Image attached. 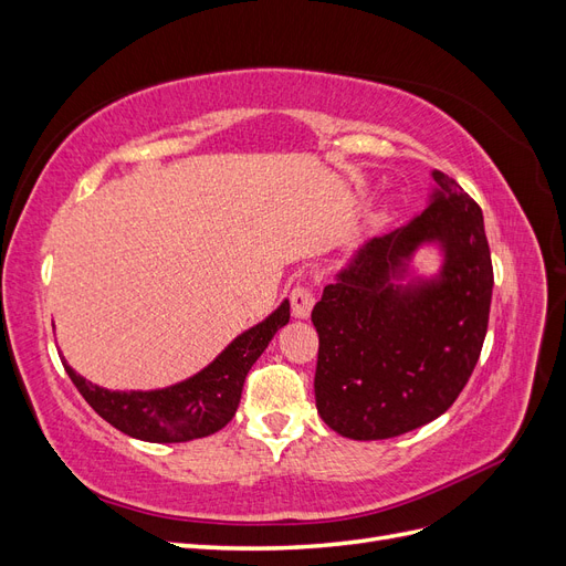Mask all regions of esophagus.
<instances>
[{
	"label": "esophagus",
	"instance_id": "34e87169",
	"mask_svg": "<svg viewBox=\"0 0 566 566\" xmlns=\"http://www.w3.org/2000/svg\"><path fill=\"white\" fill-rule=\"evenodd\" d=\"M314 304H316V295L312 285L300 283L293 287V293H290V306H293L295 318H310Z\"/></svg>",
	"mask_w": 566,
	"mask_h": 566
}]
</instances>
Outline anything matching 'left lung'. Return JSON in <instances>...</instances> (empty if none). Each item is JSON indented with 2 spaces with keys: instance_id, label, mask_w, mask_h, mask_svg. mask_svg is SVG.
<instances>
[{
  "instance_id": "obj_1",
  "label": "left lung",
  "mask_w": 566,
  "mask_h": 566,
  "mask_svg": "<svg viewBox=\"0 0 566 566\" xmlns=\"http://www.w3.org/2000/svg\"><path fill=\"white\" fill-rule=\"evenodd\" d=\"M432 177L427 210L368 241L312 312L316 408L342 437L391 439L432 422L482 354L493 290L482 208L449 175L434 169ZM434 240L444 250L440 279L394 284L409 254Z\"/></svg>"
}]
</instances>
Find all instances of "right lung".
I'll return each instance as SVG.
<instances>
[{"label": "right lung", "instance_id": "obj_1", "mask_svg": "<svg viewBox=\"0 0 566 566\" xmlns=\"http://www.w3.org/2000/svg\"><path fill=\"white\" fill-rule=\"evenodd\" d=\"M287 321L290 302L285 300L266 321L238 335L208 368L167 389L111 391L87 382L65 361L63 366L84 401L115 430L153 443L191 441L231 422L252 364Z\"/></svg>", "mask_w": 566, "mask_h": 566}]
</instances>
